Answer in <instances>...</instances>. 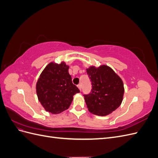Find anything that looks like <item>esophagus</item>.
Listing matches in <instances>:
<instances>
[{"label":"esophagus","instance_id":"34e87169","mask_svg":"<svg viewBox=\"0 0 158 158\" xmlns=\"http://www.w3.org/2000/svg\"><path fill=\"white\" fill-rule=\"evenodd\" d=\"M78 88H79V89L81 91L82 90V85H81L80 84H79L78 85Z\"/></svg>","mask_w":158,"mask_h":158}]
</instances>
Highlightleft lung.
Returning <instances> with one entry per match:
<instances>
[{
  "label": "left lung",
  "instance_id": "1",
  "mask_svg": "<svg viewBox=\"0 0 158 158\" xmlns=\"http://www.w3.org/2000/svg\"><path fill=\"white\" fill-rule=\"evenodd\" d=\"M86 72L92 85L90 93L84 95L88 110L96 115H107L122 103L124 94L123 81L106 65L99 68L90 66Z\"/></svg>",
  "mask_w": 158,
  "mask_h": 158
}]
</instances>
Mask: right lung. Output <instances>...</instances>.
<instances>
[{
  "mask_svg": "<svg viewBox=\"0 0 158 158\" xmlns=\"http://www.w3.org/2000/svg\"><path fill=\"white\" fill-rule=\"evenodd\" d=\"M69 66L51 63L41 74L36 84L38 99L47 111L58 114L67 109L73 95L80 90L73 84Z\"/></svg>",
  "mask_w": 158,
  "mask_h": 158,
  "instance_id": "obj_1",
  "label": "right lung"
}]
</instances>
